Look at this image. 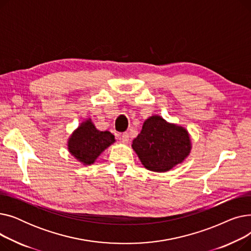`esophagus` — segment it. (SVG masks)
I'll use <instances>...</instances> for the list:
<instances>
[{
	"mask_svg": "<svg viewBox=\"0 0 251 251\" xmlns=\"http://www.w3.org/2000/svg\"><path fill=\"white\" fill-rule=\"evenodd\" d=\"M121 140L122 142L124 143H127L129 141V134L127 132H124L122 135H121Z\"/></svg>",
	"mask_w": 251,
	"mask_h": 251,
	"instance_id": "esophagus-1",
	"label": "esophagus"
}]
</instances>
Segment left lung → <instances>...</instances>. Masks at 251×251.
<instances>
[{
    "label": "left lung",
    "instance_id": "1",
    "mask_svg": "<svg viewBox=\"0 0 251 251\" xmlns=\"http://www.w3.org/2000/svg\"><path fill=\"white\" fill-rule=\"evenodd\" d=\"M132 149L148 170L162 173L186 159L191 151V140L185 128L154 115L144 121Z\"/></svg>",
    "mask_w": 251,
    "mask_h": 251
}]
</instances>
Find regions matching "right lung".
I'll use <instances>...</instances> for the list:
<instances>
[{"mask_svg":"<svg viewBox=\"0 0 251 251\" xmlns=\"http://www.w3.org/2000/svg\"><path fill=\"white\" fill-rule=\"evenodd\" d=\"M115 142V136L109 131H100L90 119L82 122L70 136L68 150L83 165H91L98 156Z\"/></svg>","mask_w":251,"mask_h":251,"instance_id":"add662e5","label":"right lung"}]
</instances>
